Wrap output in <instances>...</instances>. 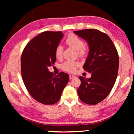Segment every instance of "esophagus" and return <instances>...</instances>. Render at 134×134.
Returning a JSON list of instances; mask_svg holds the SVG:
<instances>
[{
  "label": "esophagus",
  "mask_w": 134,
  "mask_h": 134,
  "mask_svg": "<svg viewBox=\"0 0 134 134\" xmlns=\"http://www.w3.org/2000/svg\"><path fill=\"white\" fill-rule=\"evenodd\" d=\"M70 79H74L76 77V76L74 75H72V74H71V75H70Z\"/></svg>",
  "instance_id": "esophagus-1"
}]
</instances>
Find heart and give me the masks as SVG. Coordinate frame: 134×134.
I'll use <instances>...</instances> for the list:
<instances>
[{"instance_id":"heart-1","label":"heart","mask_w":134,"mask_h":134,"mask_svg":"<svg viewBox=\"0 0 134 134\" xmlns=\"http://www.w3.org/2000/svg\"><path fill=\"white\" fill-rule=\"evenodd\" d=\"M65 44L70 48L76 49L77 54L79 57L85 55L87 51L86 47L84 46L83 41L74 34H70L67 36L65 41ZM63 53V47L61 45L57 46L55 49V55L57 59L62 58ZM79 63L77 62H66L63 63L62 68L63 70L68 72H73L79 66Z\"/></svg>"}]
</instances>
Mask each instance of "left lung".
Segmentation results:
<instances>
[{"instance_id": "1", "label": "left lung", "mask_w": 134, "mask_h": 134, "mask_svg": "<svg viewBox=\"0 0 134 134\" xmlns=\"http://www.w3.org/2000/svg\"><path fill=\"white\" fill-rule=\"evenodd\" d=\"M74 33L86 41L89 52L84 70L92 76L86 79L79 76L81 85L77 90L83 102L96 105L110 93L117 78L119 56L109 37L95 29H85Z\"/></svg>"}]
</instances>
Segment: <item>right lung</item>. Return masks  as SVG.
<instances>
[{
    "instance_id": "obj_1",
    "label": "right lung",
    "mask_w": 134,
    "mask_h": 134,
    "mask_svg": "<svg viewBox=\"0 0 134 134\" xmlns=\"http://www.w3.org/2000/svg\"><path fill=\"white\" fill-rule=\"evenodd\" d=\"M63 37L62 31L43 32L25 47L21 56V74L31 96L44 105L60 100L69 80L64 72L54 75L48 67L56 62L55 49Z\"/></svg>"
}]
</instances>
